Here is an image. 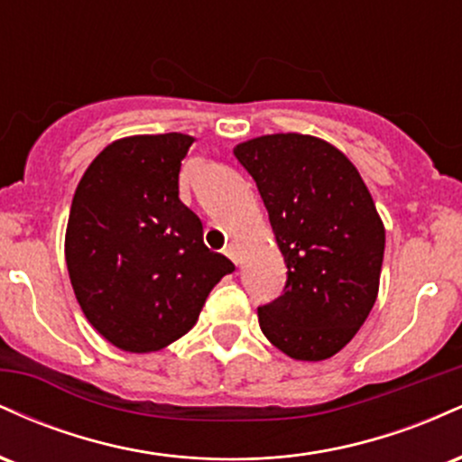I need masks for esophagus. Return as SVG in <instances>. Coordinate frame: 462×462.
Segmentation results:
<instances>
[{
  "instance_id": "34e87169",
  "label": "esophagus",
  "mask_w": 462,
  "mask_h": 462,
  "mask_svg": "<svg viewBox=\"0 0 462 462\" xmlns=\"http://www.w3.org/2000/svg\"><path fill=\"white\" fill-rule=\"evenodd\" d=\"M224 254L227 258H230V261H235V263H238V258H236V252H235V247L232 245H227L226 249H224Z\"/></svg>"
}]
</instances>
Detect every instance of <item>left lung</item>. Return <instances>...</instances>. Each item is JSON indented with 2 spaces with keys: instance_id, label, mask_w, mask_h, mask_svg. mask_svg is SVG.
I'll return each instance as SVG.
<instances>
[{
  "instance_id": "left-lung-1",
  "label": "left lung",
  "mask_w": 462,
  "mask_h": 462,
  "mask_svg": "<svg viewBox=\"0 0 462 462\" xmlns=\"http://www.w3.org/2000/svg\"><path fill=\"white\" fill-rule=\"evenodd\" d=\"M286 263L280 298L258 323L280 352L326 360L358 332L378 298L384 226L358 169L317 136L267 134L238 143Z\"/></svg>"
}]
</instances>
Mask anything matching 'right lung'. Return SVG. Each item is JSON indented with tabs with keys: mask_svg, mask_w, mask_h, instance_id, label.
I'll return each mask as SVG.
<instances>
[{
	"mask_svg": "<svg viewBox=\"0 0 462 462\" xmlns=\"http://www.w3.org/2000/svg\"><path fill=\"white\" fill-rule=\"evenodd\" d=\"M193 141L169 132L110 143L73 195L65 236L73 293L124 352H158L184 337L213 286L235 272L204 245L199 217L180 201V164Z\"/></svg>",
	"mask_w": 462,
	"mask_h": 462,
	"instance_id": "right-lung-1",
	"label": "right lung"
}]
</instances>
